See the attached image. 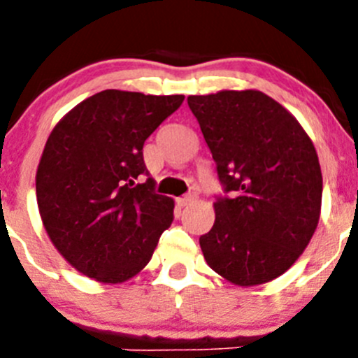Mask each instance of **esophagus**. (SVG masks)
Returning a JSON list of instances; mask_svg holds the SVG:
<instances>
[{"mask_svg":"<svg viewBox=\"0 0 358 358\" xmlns=\"http://www.w3.org/2000/svg\"><path fill=\"white\" fill-rule=\"evenodd\" d=\"M194 200H196V194H194V193H189V194H186V196L178 198V203L180 205V207H184V205L191 203V201H194Z\"/></svg>","mask_w":358,"mask_h":358,"instance_id":"34e87169","label":"esophagus"}]
</instances>
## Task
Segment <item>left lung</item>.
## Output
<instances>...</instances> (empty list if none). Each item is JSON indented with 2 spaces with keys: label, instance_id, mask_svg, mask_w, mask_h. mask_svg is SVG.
<instances>
[{
  "label": "left lung",
  "instance_id": "obj_1",
  "mask_svg": "<svg viewBox=\"0 0 358 358\" xmlns=\"http://www.w3.org/2000/svg\"><path fill=\"white\" fill-rule=\"evenodd\" d=\"M222 193L215 221L200 236L208 266L236 285L287 271L320 217L322 172L298 120L259 90L189 95Z\"/></svg>",
  "mask_w": 358,
  "mask_h": 358
}]
</instances>
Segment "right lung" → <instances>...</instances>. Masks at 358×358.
<instances>
[{
    "mask_svg": "<svg viewBox=\"0 0 358 358\" xmlns=\"http://www.w3.org/2000/svg\"><path fill=\"white\" fill-rule=\"evenodd\" d=\"M182 101L102 90L52 130L36 172L38 208L52 243L87 277L132 278L174 221V200L155 191L143 146Z\"/></svg>",
    "mask_w": 358,
    "mask_h": 358,
    "instance_id": "obj_1",
    "label": "right lung"
}]
</instances>
